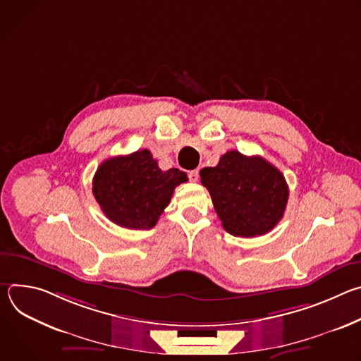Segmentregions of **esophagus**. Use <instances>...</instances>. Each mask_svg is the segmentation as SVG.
<instances>
[{"label":"esophagus","mask_w":361,"mask_h":361,"mask_svg":"<svg viewBox=\"0 0 361 361\" xmlns=\"http://www.w3.org/2000/svg\"><path fill=\"white\" fill-rule=\"evenodd\" d=\"M188 178L191 183H197L198 181V171L197 170H192L188 173Z\"/></svg>","instance_id":"34e87169"}]
</instances>
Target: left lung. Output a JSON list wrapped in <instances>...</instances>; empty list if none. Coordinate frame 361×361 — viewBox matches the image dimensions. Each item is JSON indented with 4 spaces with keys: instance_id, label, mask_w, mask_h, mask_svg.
I'll list each match as a JSON object with an SVG mask.
<instances>
[{
    "instance_id": "1",
    "label": "left lung",
    "mask_w": 361,
    "mask_h": 361,
    "mask_svg": "<svg viewBox=\"0 0 361 361\" xmlns=\"http://www.w3.org/2000/svg\"><path fill=\"white\" fill-rule=\"evenodd\" d=\"M200 177L224 230L235 237L263 235L284 216L288 185L281 171L260 156L227 151Z\"/></svg>"
}]
</instances>
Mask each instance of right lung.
Masks as SVG:
<instances>
[{"instance_id": "add662e5", "label": "right lung", "mask_w": 361, "mask_h": 361, "mask_svg": "<svg viewBox=\"0 0 361 361\" xmlns=\"http://www.w3.org/2000/svg\"><path fill=\"white\" fill-rule=\"evenodd\" d=\"M178 169L163 171L148 149L102 161L92 178V194L114 224L148 230L157 224L174 188L185 183Z\"/></svg>"}]
</instances>
